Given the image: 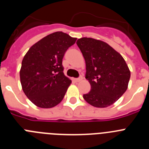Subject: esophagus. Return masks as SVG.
Instances as JSON below:
<instances>
[{
  "label": "esophagus",
  "instance_id": "obj_1",
  "mask_svg": "<svg viewBox=\"0 0 149 149\" xmlns=\"http://www.w3.org/2000/svg\"><path fill=\"white\" fill-rule=\"evenodd\" d=\"M81 80H82V77H80L78 78H74V81H75V82H80Z\"/></svg>",
  "mask_w": 149,
  "mask_h": 149
}]
</instances>
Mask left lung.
<instances>
[{
    "mask_svg": "<svg viewBox=\"0 0 149 149\" xmlns=\"http://www.w3.org/2000/svg\"><path fill=\"white\" fill-rule=\"evenodd\" d=\"M77 45L86 62V79L91 85L84 100L95 107L110 106L125 93L131 72L120 54L104 42L81 38Z\"/></svg>",
    "mask_w": 149,
    "mask_h": 149,
    "instance_id": "left-lung-1",
    "label": "left lung"
}]
</instances>
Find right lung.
I'll list each match as a JSON object with an SVG mask.
<instances>
[{
	"label": "right lung",
	"instance_id": "obj_1",
	"mask_svg": "<svg viewBox=\"0 0 149 149\" xmlns=\"http://www.w3.org/2000/svg\"><path fill=\"white\" fill-rule=\"evenodd\" d=\"M76 40L65 33H53L34 44L24 56L20 70L22 89L39 107H53L64 98L72 81L64 75L63 59Z\"/></svg>",
	"mask_w": 149,
	"mask_h": 149
}]
</instances>
